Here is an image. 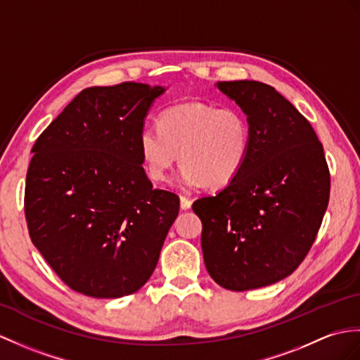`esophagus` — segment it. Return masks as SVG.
<instances>
[{
  "instance_id": "34e87169",
  "label": "esophagus",
  "mask_w": 360,
  "mask_h": 360,
  "mask_svg": "<svg viewBox=\"0 0 360 360\" xmlns=\"http://www.w3.org/2000/svg\"><path fill=\"white\" fill-rule=\"evenodd\" d=\"M181 208L182 210H188V208L191 207V199L190 198H187V196H184V195H181Z\"/></svg>"
}]
</instances>
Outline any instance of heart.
Wrapping results in <instances>:
<instances>
[{
  "instance_id": "b5f03b06",
  "label": "heart",
  "mask_w": 360,
  "mask_h": 360,
  "mask_svg": "<svg viewBox=\"0 0 360 360\" xmlns=\"http://www.w3.org/2000/svg\"><path fill=\"white\" fill-rule=\"evenodd\" d=\"M252 146V127L239 108L205 103L169 107L156 127L139 133V153L155 182L169 178L176 162L186 184L210 190L227 187L244 169Z\"/></svg>"
}]
</instances>
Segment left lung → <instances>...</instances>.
Segmentation results:
<instances>
[{"instance_id":"obj_1","label":"left lung","mask_w":360,"mask_h":360,"mask_svg":"<svg viewBox=\"0 0 360 360\" xmlns=\"http://www.w3.org/2000/svg\"><path fill=\"white\" fill-rule=\"evenodd\" d=\"M218 89L248 116L252 146L238 178L199 198L204 262L231 291L271 285L302 264L330 199L323 147L305 116L271 86L221 81Z\"/></svg>"}]
</instances>
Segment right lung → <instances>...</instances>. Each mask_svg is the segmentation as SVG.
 <instances>
[{
    "label": "right lung",
    "mask_w": 360,
    "mask_h": 360,
    "mask_svg": "<svg viewBox=\"0 0 360 360\" xmlns=\"http://www.w3.org/2000/svg\"><path fill=\"white\" fill-rule=\"evenodd\" d=\"M162 91L138 82L84 89L32 147L29 235L73 291L122 297L155 270L179 212V196L153 188L139 153L147 110Z\"/></svg>",
    "instance_id": "obj_1"
}]
</instances>
